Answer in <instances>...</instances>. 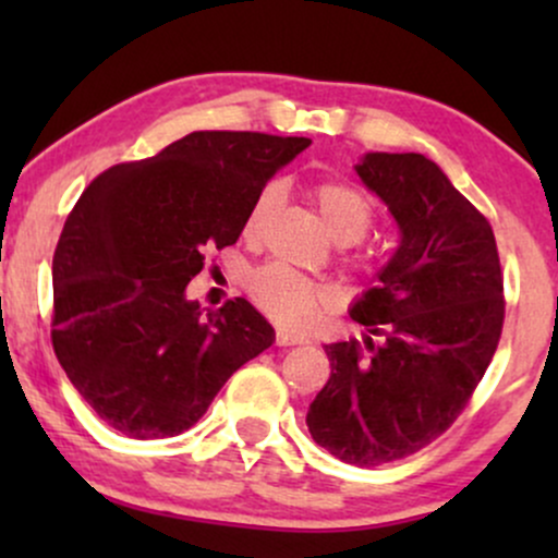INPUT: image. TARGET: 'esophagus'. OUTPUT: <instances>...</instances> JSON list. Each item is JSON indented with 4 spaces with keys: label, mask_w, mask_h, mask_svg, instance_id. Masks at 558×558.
Wrapping results in <instances>:
<instances>
[{
    "label": "esophagus",
    "mask_w": 558,
    "mask_h": 558,
    "mask_svg": "<svg viewBox=\"0 0 558 558\" xmlns=\"http://www.w3.org/2000/svg\"><path fill=\"white\" fill-rule=\"evenodd\" d=\"M275 343H278V345H299V343H304V338L288 336V332L278 330V332H275Z\"/></svg>",
    "instance_id": "obj_1"
}]
</instances>
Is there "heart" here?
Here are the masks:
<instances>
[{
  "label": "heart",
  "mask_w": 558,
  "mask_h": 558,
  "mask_svg": "<svg viewBox=\"0 0 558 558\" xmlns=\"http://www.w3.org/2000/svg\"><path fill=\"white\" fill-rule=\"evenodd\" d=\"M278 198L280 189L275 183L259 191L243 220V239H257ZM310 198L315 202L332 239L343 243V259L349 262V267L360 272L373 270V257L367 248L360 246V239L375 220L373 198L364 194L360 185L332 181V178L312 185ZM246 293L262 315L291 332L315 328L325 312L336 304V291L328 283L304 278L283 265H262L248 272Z\"/></svg>",
  "instance_id": "heart-1"
}]
</instances>
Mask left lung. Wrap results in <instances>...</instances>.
<instances>
[{
  "mask_svg": "<svg viewBox=\"0 0 558 558\" xmlns=\"http://www.w3.org/2000/svg\"><path fill=\"white\" fill-rule=\"evenodd\" d=\"M356 172L388 204L401 243L351 306L364 343L325 345L332 373L306 427L341 462L377 466L433 444L462 414L496 354L506 301L488 217L438 165L373 151Z\"/></svg>",
  "mask_w": 558,
  "mask_h": 558,
  "instance_id": "1",
  "label": "left lung"
}]
</instances>
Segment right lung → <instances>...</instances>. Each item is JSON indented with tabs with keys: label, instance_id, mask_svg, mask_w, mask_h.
I'll return each instance as SVG.
<instances>
[{
	"label": "right lung",
	"instance_id": "right-lung-1",
	"mask_svg": "<svg viewBox=\"0 0 558 558\" xmlns=\"http://www.w3.org/2000/svg\"><path fill=\"white\" fill-rule=\"evenodd\" d=\"M310 138L194 131L86 185L52 259V345L112 430L172 438L202 420L272 325L246 299L217 312L185 296L213 248L239 241L248 207Z\"/></svg>",
	"mask_w": 558,
	"mask_h": 558
}]
</instances>
